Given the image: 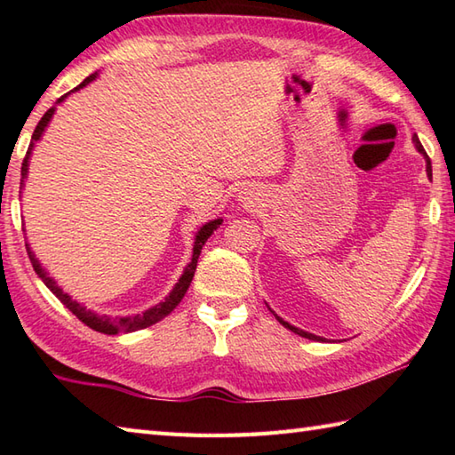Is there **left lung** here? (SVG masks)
Masks as SVG:
<instances>
[{"label":"left lung","instance_id":"left-lung-1","mask_svg":"<svg viewBox=\"0 0 455 455\" xmlns=\"http://www.w3.org/2000/svg\"><path fill=\"white\" fill-rule=\"evenodd\" d=\"M412 142H414V147H417V150L422 154L424 156V160H427V176L432 180V164H430V158H428V154L424 152V148H422V144H420V140H419V137L417 134H414L412 137ZM269 308V307H267ZM269 311H272V308H269ZM274 313V311H272ZM275 315V313H274ZM275 318L279 321V324H283L285 328H289V331L291 332H295V334H299V336H303V338H308V340H316V342H326V338H323V336H316V334H311V332H305V331H301V328H297V326H293V324H289L287 321H283L282 316H277L275 315Z\"/></svg>","mask_w":455,"mask_h":455}]
</instances>
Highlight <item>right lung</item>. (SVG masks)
I'll list each match as a JSON object with an SVG mask.
<instances>
[{
  "label": "right lung",
  "mask_w": 455,
  "mask_h": 455,
  "mask_svg": "<svg viewBox=\"0 0 455 455\" xmlns=\"http://www.w3.org/2000/svg\"><path fill=\"white\" fill-rule=\"evenodd\" d=\"M98 76H100V72H93L92 76H88V78H85V80L78 85V88H74L72 92H68L66 95H62V98L56 101V105L62 103L70 93L80 92L82 88H85V85L92 84L95 78H98ZM56 105L43 115V119L38 121L36 129H35V132H33L31 144H28L27 156H25L23 166H21V189L25 188V180H27V173H28V160H31V154H33L35 144L43 139V134H44V131H46V127H48V123H51L52 115H54V111H56ZM220 222H222V219L209 220V222H205V225H203V227L197 230V233H196V243H193L191 262L186 266V269H183L181 277L178 279V283L173 285V289L168 293V297L164 299V301H160L158 305H154V307L147 308V311H142L140 315H132V316L98 315L95 311H92V308L80 305L78 301H74V299H72L70 295H68V293H64L62 287H58L54 279L46 274V269L41 266V262H38V258L35 256V252L31 250V246H28V243H27L25 246H27V254H28V258H31V264H33V267H35L36 275L43 279V283H44L48 289H51V291H52L58 299H60V303L66 305V308H70V311H72L76 316H78L85 326H90V328H93V331L103 332V334L134 332V331H140V328H147V326H152L154 323L162 321L164 316H168V315L173 311V308H176V307L180 305L183 295H186V291H188V287L191 285V279H193V274H196V267H197V259H199L201 250H203V246H205L207 238L220 227Z\"/></svg>",
  "instance_id": "right-lung-1"
}]
</instances>
